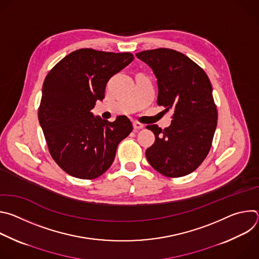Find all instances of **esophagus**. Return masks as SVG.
<instances>
[{
	"instance_id": "34e87169",
	"label": "esophagus",
	"mask_w": 259,
	"mask_h": 259,
	"mask_svg": "<svg viewBox=\"0 0 259 259\" xmlns=\"http://www.w3.org/2000/svg\"><path fill=\"white\" fill-rule=\"evenodd\" d=\"M143 127H144V125H143V124H141V123H139V122H133V128H134L135 130L142 129Z\"/></svg>"
}]
</instances>
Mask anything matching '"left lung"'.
<instances>
[{"instance_id": "8db88e82", "label": "left lung", "mask_w": 259, "mask_h": 259, "mask_svg": "<svg viewBox=\"0 0 259 259\" xmlns=\"http://www.w3.org/2000/svg\"><path fill=\"white\" fill-rule=\"evenodd\" d=\"M136 56L155 73L158 104L174 112L171 125L164 130L146 126L156 137L145 152L146 159L165 176L188 175L207 157L217 125L209 78L192 59L172 49L147 50Z\"/></svg>"}]
</instances>
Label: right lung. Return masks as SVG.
Masks as SVG:
<instances>
[{"instance_id":"right-lung-1","label":"right lung","mask_w":259,"mask_h":259,"mask_svg":"<svg viewBox=\"0 0 259 259\" xmlns=\"http://www.w3.org/2000/svg\"><path fill=\"white\" fill-rule=\"evenodd\" d=\"M134 59L131 53L80 49L47 75L39 122L53 160L67 174L94 179L113 164L119 143L133 127L125 116L107 122L91 110L104 98L108 80Z\"/></svg>"}]
</instances>
